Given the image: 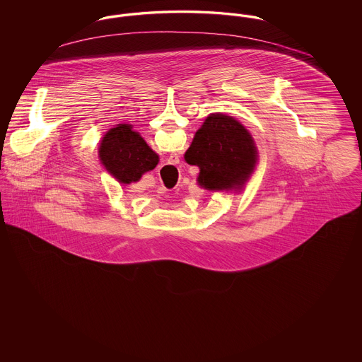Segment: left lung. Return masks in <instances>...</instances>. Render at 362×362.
<instances>
[{"label":"left lung","mask_w":362,"mask_h":362,"mask_svg":"<svg viewBox=\"0 0 362 362\" xmlns=\"http://www.w3.org/2000/svg\"><path fill=\"white\" fill-rule=\"evenodd\" d=\"M185 160L199 168L201 187L240 189L254 173L258 151L240 122L225 114H211L195 133Z\"/></svg>","instance_id":"1"}]
</instances>
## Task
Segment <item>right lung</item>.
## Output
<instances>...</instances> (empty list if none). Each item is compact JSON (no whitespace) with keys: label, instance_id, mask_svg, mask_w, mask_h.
<instances>
[{"label":"right lung","instance_id":"right-lung-1","mask_svg":"<svg viewBox=\"0 0 362 362\" xmlns=\"http://www.w3.org/2000/svg\"><path fill=\"white\" fill-rule=\"evenodd\" d=\"M99 157L104 168L123 185L138 182L158 163L157 153L126 123L105 133L100 142Z\"/></svg>","mask_w":362,"mask_h":362}]
</instances>
